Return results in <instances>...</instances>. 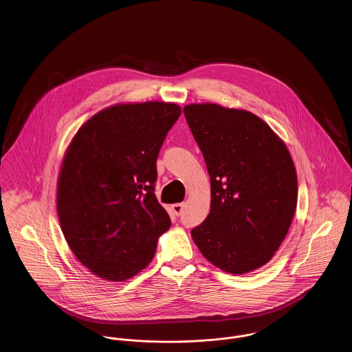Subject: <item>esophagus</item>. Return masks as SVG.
Here are the masks:
<instances>
[{
  "label": "esophagus",
  "mask_w": 352,
  "mask_h": 352,
  "mask_svg": "<svg viewBox=\"0 0 352 352\" xmlns=\"http://www.w3.org/2000/svg\"><path fill=\"white\" fill-rule=\"evenodd\" d=\"M184 203H175L171 206V210L174 212L175 217H181L182 212H184Z\"/></svg>",
  "instance_id": "obj_1"
}]
</instances>
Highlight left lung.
<instances>
[{
	"label": "left lung",
	"mask_w": 352,
	"mask_h": 352,
	"mask_svg": "<svg viewBox=\"0 0 352 352\" xmlns=\"http://www.w3.org/2000/svg\"><path fill=\"white\" fill-rule=\"evenodd\" d=\"M184 113L211 179V211L191 231L197 247L232 274L265 265L297 207V173L284 141L244 109L206 102Z\"/></svg>",
	"instance_id": "obj_1"
}]
</instances>
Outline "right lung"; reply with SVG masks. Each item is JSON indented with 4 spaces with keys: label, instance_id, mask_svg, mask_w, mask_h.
Listing matches in <instances>:
<instances>
[{
    "label": "right lung",
    "instance_id": "1",
    "mask_svg": "<svg viewBox=\"0 0 352 352\" xmlns=\"http://www.w3.org/2000/svg\"><path fill=\"white\" fill-rule=\"evenodd\" d=\"M181 112L162 101L112 105L85 121L68 145L58 217L68 247L95 276L133 277L168 231L171 221L154 194L155 162Z\"/></svg>",
    "mask_w": 352,
    "mask_h": 352
}]
</instances>
